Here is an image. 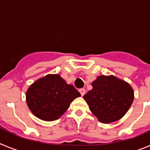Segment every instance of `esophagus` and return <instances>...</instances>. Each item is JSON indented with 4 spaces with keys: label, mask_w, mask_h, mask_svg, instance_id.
Returning <instances> with one entry per match:
<instances>
[{
    "label": "esophagus",
    "mask_w": 150,
    "mask_h": 150,
    "mask_svg": "<svg viewBox=\"0 0 150 150\" xmlns=\"http://www.w3.org/2000/svg\"><path fill=\"white\" fill-rule=\"evenodd\" d=\"M79 91L80 92V94H81L82 96H83V95L86 94V90H85V88H80V89L79 90Z\"/></svg>",
    "instance_id": "obj_1"
}]
</instances>
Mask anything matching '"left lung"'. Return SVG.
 Here are the masks:
<instances>
[{"mask_svg": "<svg viewBox=\"0 0 150 150\" xmlns=\"http://www.w3.org/2000/svg\"><path fill=\"white\" fill-rule=\"evenodd\" d=\"M91 85L93 88L83 96L91 112L103 123L120 120L134 100L130 85L113 76H99Z\"/></svg>", "mask_w": 150, "mask_h": 150, "instance_id": "obj_1", "label": "left lung"}]
</instances>
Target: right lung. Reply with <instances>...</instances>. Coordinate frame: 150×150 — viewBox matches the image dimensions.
Segmentation results:
<instances>
[{
  "mask_svg": "<svg viewBox=\"0 0 150 150\" xmlns=\"http://www.w3.org/2000/svg\"><path fill=\"white\" fill-rule=\"evenodd\" d=\"M80 93L58 74L47 75L33 83L26 100L33 114L45 121L58 120Z\"/></svg>",
  "mask_w": 150,
  "mask_h": 150,
  "instance_id": "1",
  "label": "right lung"
}]
</instances>
